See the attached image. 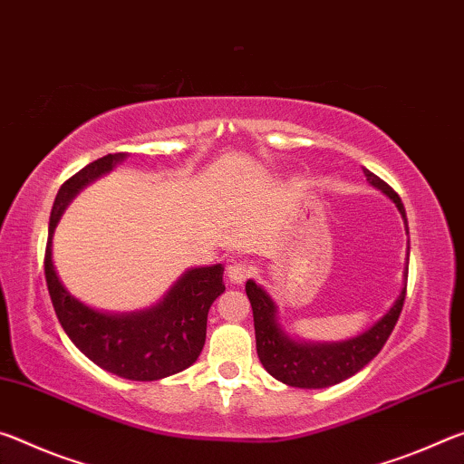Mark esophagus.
Listing matches in <instances>:
<instances>
[{
	"instance_id": "esophagus-1",
	"label": "esophagus",
	"mask_w": 464,
	"mask_h": 464,
	"mask_svg": "<svg viewBox=\"0 0 464 464\" xmlns=\"http://www.w3.org/2000/svg\"><path fill=\"white\" fill-rule=\"evenodd\" d=\"M227 282L230 284H234V285H240V284H245L246 282V277H250V273H253V267H250V265H246V263H242V261H238V263H230L227 265Z\"/></svg>"
}]
</instances>
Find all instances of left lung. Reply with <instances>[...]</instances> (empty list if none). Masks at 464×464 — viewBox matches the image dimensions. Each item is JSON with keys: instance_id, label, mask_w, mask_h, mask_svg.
<instances>
[{"instance_id": "8db88e82", "label": "left lung", "mask_w": 464, "mask_h": 464, "mask_svg": "<svg viewBox=\"0 0 464 464\" xmlns=\"http://www.w3.org/2000/svg\"><path fill=\"white\" fill-rule=\"evenodd\" d=\"M366 180L378 191L384 193L399 209L401 218L407 227V214L401 197L386 185L384 180L376 177L374 172L363 169ZM409 269V253L405 265V282ZM407 284L401 290L399 298L394 300L392 306L378 318V321L368 326L366 331L360 333L352 339L345 341H331V343H316V341H304L290 335L279 323V310L276 300L271 298L269 292L255 284L253 279L246 282V295L253 306L255 318V337H256V353L263 368L287 386L295 389H326V386L339 384L347 381L349 376L358 374V372L370 363L381 353L386 339L391 337L394 324L399 321L401 310H403Z\"/></svg>"}]
</instances>
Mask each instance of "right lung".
<instances>
[{
	"label": "right lung",
	"instance_id": "1",
	"mask_svg": "<svg viewBox=\"0 0 464 464\" xmlns=\"http://www.w3.org/2000/svg\"><path fill=\"white\" fill-rule=\"evenodd\" d=\"M129 154H109L61 185L49 219L44 277L61 326L96 366L127 381H160L193 366L205 345L208 313L224 294V267L187 269L160 300L135 313H102L67 292L53 263V234L67 205L90 182L109 174Z\"/></svg>",
	"mask_w": 464,
	"mask_h": 464
}]
</instances>
